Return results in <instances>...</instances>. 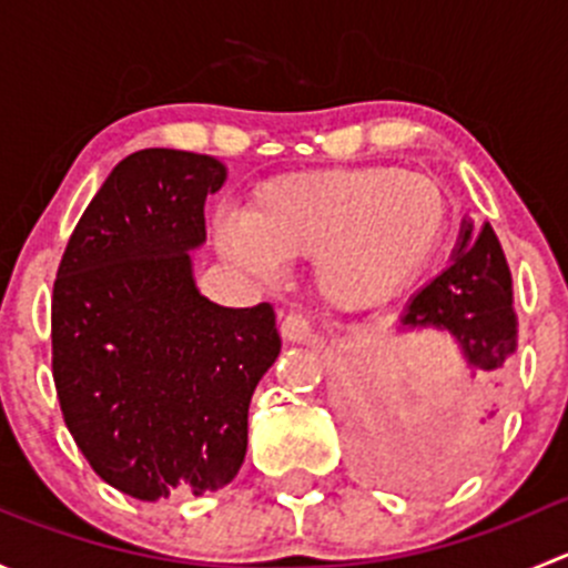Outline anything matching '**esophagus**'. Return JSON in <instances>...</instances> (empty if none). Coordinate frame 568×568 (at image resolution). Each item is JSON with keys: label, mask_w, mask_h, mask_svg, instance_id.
<instances>
[{"label": "esophagus", "mask_w": 568, "mask_h": 568, "mask_svg": "<svg viewBox=\"0 0 568 568\" xmlns=\"http://www.w3.org/2000/svg\"><path fill=\"white\" fill-rule=\"evenodd\" d=\"M280 335L291 343H311L313 324L302 313H288V316L280 321Z\"/></svg>", "instance_id": "1"}]
</instances>
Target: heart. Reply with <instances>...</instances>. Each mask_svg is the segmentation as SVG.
Wrapping results in <instances>:
<instances>
[{"mask_svg":"<svg viewBox=\"0 0 568 568\" xmlns=\"http://www.w3.org/2000/svg\"><path fill=\"white\" fill-rule=\"evenodd\" d=\"M448 233L437 181L390 164L283 175L252 192L242 225H222L220 247L272 274L277 261L313 257L326 302L365 307L387 300L434 261Z\"/></svg>","mask_w":568,"mask_h":568,"instance_id":"b5f03b06","label":"heart"}]
</instances>
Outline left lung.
<instances>
[{"instance_id":"8db88e82","label":"left lung","mask_w":568,"mask_h":568,"mask_svg":"<svg viewBox=\"0 0 568 568\" xmlns=\"http://www.w3.org/2000/svg\"><path fill=\"white\" fill-rule=\"evenodd\" d=\"M404 324L450 329L473 368L484 374L503 368L517 346V318L511 272L489 222L478 233L464 227L454 263L412 300Z\"/></svg>"}]
</instances>
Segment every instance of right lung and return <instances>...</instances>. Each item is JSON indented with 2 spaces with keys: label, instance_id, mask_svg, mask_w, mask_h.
I'll list each match as a JSON object with an SVG mask.
<instances>
[{
  "label": "right lung",
  "instance_id": "right-lung-1",
  "mask_svg": "<svg viewBox=\"0 0 568 568\" xmlns=\"http://www.w3.org/2000/svg\"><path fill=\"white\" fill-rule=\"evenodd\" d=\"M225 168L145 148L109 173L73 227L51 294V374L73 443L123 495L216 491L247 454L250 398L280 354L268 302L194 288L205 197Z\"/></svg>",
  "mask_w": 568,
  "mask_h": 568
}]
</instances>
